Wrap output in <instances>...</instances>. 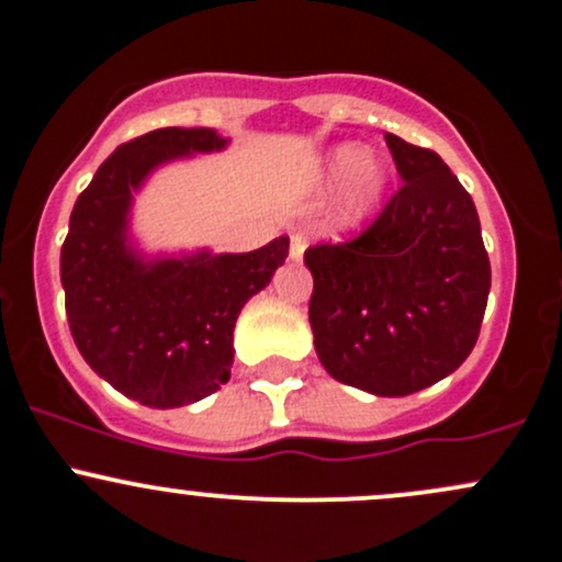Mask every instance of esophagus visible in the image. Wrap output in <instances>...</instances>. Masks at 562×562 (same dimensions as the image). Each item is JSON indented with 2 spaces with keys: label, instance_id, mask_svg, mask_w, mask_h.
<instances>
[{
  "label": "esophagus",
  "instance_id": "1",
  "mask_svg": "<svg viewBox=\"0 0 562 562\" xmlns=\"http://www.w3.org/2000/svg\"><path fill=\"white\" fill-rule=\"evenodd\" d=\"M306 250V236L304 234H293L291 236V261H301Z\"/></svg>",
  "mask_w": 562,
  "mask_h": 562
}]
</instances>
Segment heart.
Wrapping results in <instances>:
<instances>
[{
  "instance_id": "obj_1",
  "label": "heart",
  "mask_w": 562,
  "mask_h": 562,
  "mask_svg": "<svg viewBox=\"0 0 562 562\" xmlns=\"http://www.w3.org/2000/svg\"><path fill=\"white\" fill-rule=\"evenodd\" d=\"M321 177L334 186L345 180L339 202L334 206V221L339 228H356L380 210L387 191V164L374 153H363L352 142H341L323 158Z\"/></svg>"
}]
</instances>
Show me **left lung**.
Wrapping results in <instances>:
<instances>
[{
    "mask_svg": "<svg viewBox=\"0 0 562 562\" xmlns=\"http://www.w3.org/2000/svg\"><path fill=\"white\" fill-rule=\"evenodd\" d=\"M404 188L358 239L304 252L310 326L336 382L409 395L474 350L490 293L480 215L434 150L385 134Z\"/></svg>",
    "mask_w": 562,
    "mask_h": 562,
    "instance_id": "obj_1",
    "label": "left lung"
}]
</instances>
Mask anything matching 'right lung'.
Instances as JSON below:
<instances>
[{
  "mask_svg": "<svg viewBox=\"0 0 562 562\" xmlns=\"http://www.w3.org/2000/svg\"><path fill=\"white\" fill-rule=\"evenodd\" d=\"M215 128H156L97 169L61 247L67 321L86 363L153 409L196 404L232 376L241 306L285 263L288 236L250 252H145L132 234L134 196L156 169L221 153Z\"/></svg>",
  "mask_w": 562,
  "mask_h": 562,
  "instance_id": "right-lung-1",
  "label": "right lung"
}]
</instances>
